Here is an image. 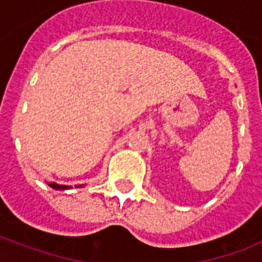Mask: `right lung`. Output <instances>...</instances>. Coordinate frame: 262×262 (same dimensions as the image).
<instances>
[{"label":"right lung","instance_id":"obj_1","mask_svg":"<svg viewBox=\"0 0 262 262\" xmlns=\"http://www.w3.org/2000/svg\"><path fill=\"white\" fill-rule=\"evenodd\" d=\"M50 186L53 187V189H60V190H64V189H68V186H64V185H57V184H55V182H51Z\"/></svg>","mask_w":262,"mask_h":262}]
</instances>
